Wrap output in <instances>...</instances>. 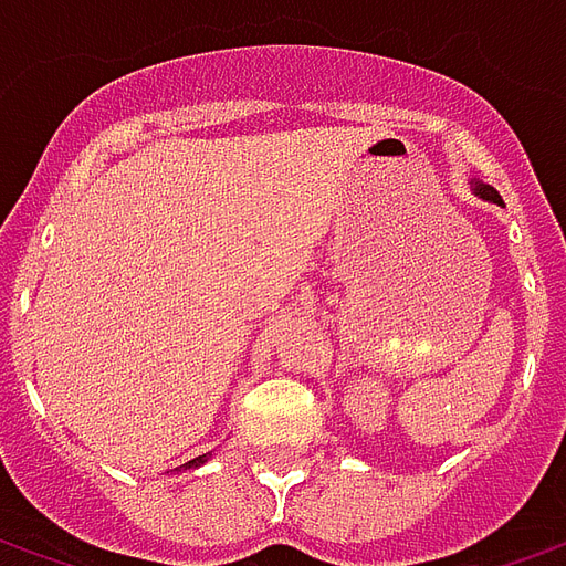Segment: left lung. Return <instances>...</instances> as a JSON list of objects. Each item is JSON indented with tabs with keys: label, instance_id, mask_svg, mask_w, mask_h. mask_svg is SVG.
Wrapping results in <instances>:
<instances>
[{
	"label": "left lung",
	"instance_id": "1",
	"mask_svg": "<svg viewBox=\"0 0 566 566\" xmlns=\"http://www.w3.org/2000/svg\"><path fill=\"white\" fill-rule=\"evenodd\" d=\"M473 190H475V193H479V197H482V199H491V202H497V206H503V199H500V193H497V190H494V187L479 185V181H475Z\"/></svg>",
	"mask_w": 566,
	"mask_h": 566
}]
</instances>
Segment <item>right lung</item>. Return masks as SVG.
<instances>
[{"label":"right lung","instance_id":"obj_1","mask_svg":"<svg viewBox=\"0 0 566 566\" xmlns=\"http://www.w3.org/2000/svg\"><path fill=\"white\" fill-rule=\"evenodd\" d=\"M206 458H209V454H199V458H193V461L181 463V467H185V470H193V467H199V463H206Z\"/></svg>","mask_w":566,"mask_h":566}]
</instances>
